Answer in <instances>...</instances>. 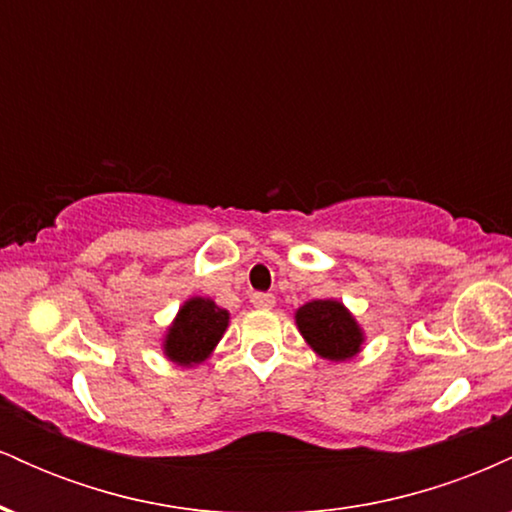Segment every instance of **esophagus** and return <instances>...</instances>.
I'll use <instances>...</instances> for the list:
<instances>
[{
	"label": "esophagus",
	"mask_w": 512,
	"mask_h": 512,
	"mask_svg": "<svg viewBox=\"0 0 512 512\" xmlns=\"http://www.w3.org/2000/svg\"><path fill=\"white\" fill-rule=\"evenodd\" d=\"M252 305L260 310L274 308V296L272 293H252Z\"/></svg>",
	"instance_id": "34e87169"
}]
</instances>
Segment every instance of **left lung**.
I'll return each mask as SVG.
<instances>
[{
    "mask_svg": "<svg viewBox=\"0 0 512 512\" xmlns=\"http://www.w3.org/2000/svg\"><path fill=\"white\" fill-rule=\"evenodd\" d=\"M296 327L317 356L334 363L354 358L366 342V334L356 317L337 298L301 305L296 310Z\"/></svg>",
    "mask_w": 512,
    "mask_h": 512,
    "instance_id": "8db88e82",
    "label": "left lung"
}]
</instances>
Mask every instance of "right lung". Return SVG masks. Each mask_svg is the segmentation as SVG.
Instances as JSON below:
<instances>
[{
    "label": "right lung",
    "instance_id": "right-lung-1",
    "mask_svg": "<svg viewBox=\"0 0 512 512\" xmlns=\"http://www.w3.org/2000/svg\"><path fill=\"white\" fill-rule=\"evenodd\" d=\"M228 320V310L219 308L211 298H187L163 337V356L182 368L199 366L221 342Z\"/></svg>",
    "mask_w": 512,
    "mask_h": 512
}]
</instances>
